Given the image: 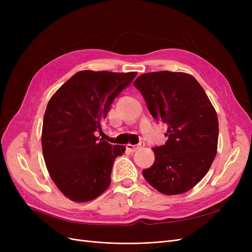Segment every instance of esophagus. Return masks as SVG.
<instances>
[{"mask_svg":"<svg viewBox=\"0 0 252 252\" xmlns=\"http://www.w3.org/2000/svg\"><path fill=\"white\" fill-rule=\"evenodd\" d=\"M144 145H145V143H140V144H138V145H131V144H127V145H126V148H127V150H128V151H130V152H134V151H136V150H138V149H140V148L144 147Z\"/></svg>","mask_w":252,"mask_h":252,"instance_id":"1","label":"esophagus"}]
</instances>
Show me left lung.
Wrapping results in <instances>:
<instances>
[{
    "instance_id": "8db88e82",
    "label": "left lung",
    "mask_w": 252,
    "mask_h": 252,
    "mask_svg": "<svg viewBox=\"0 0 252 252\" xmlns=\"http://www.w3.org/2000/svg\"><path fill=\"white\" fill-rule=\"evenodd\" d=\"M151 116L167 124L165 145L152 148L155 163L143 170L166 195L187 192L208 172L216 158L219 121L207 94L191 74L158 71L134 81Z\"/></svg>"
}]
</instances>
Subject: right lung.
<instances>
[{
  "label": "right lung",
  "instance_id": "add662e5",
  "mask_svg": "<svg viewBox=\"0 0 252 252\" xmlns=\"http://www.w3.org/2000/svg\"><path fill=\"white\" fill-rule=\"evenodd\" d=\"M136 74L82 70L50 97L42 128L44 161L69 200L93 201L109 187L114 158L126 148L98 141L94 132L102 130L114 98Z\"/></svg>",
  "mask_w": 252,
  "mask_h": 252
}]
</instances>
